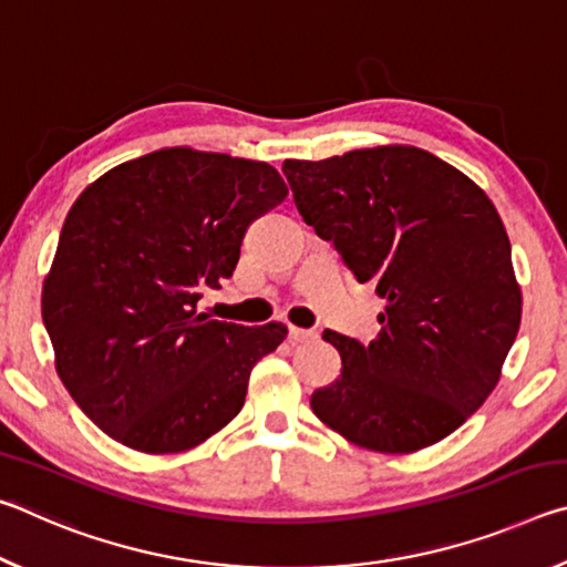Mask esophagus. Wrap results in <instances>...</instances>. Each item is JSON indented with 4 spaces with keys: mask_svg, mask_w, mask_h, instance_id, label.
<instances>
[{
    "mask_svg": "<svg viewBox=\"0 0 567 567\" xmlns=\"http://www.w3.org/2000/svg\"><path fill=\"white\" fill-rule=\"evenodd\" d=\"M318 338V332L315 330H302V328H295V324H290V340L292 342H310Z\"/></svg>",
    "mask_w": 567,
    "mask_h": 567,
    "instance_id": "esophagus-1",
    "label": "esophagus"
}]
</instances>
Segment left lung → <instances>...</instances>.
<instances>
[{
	"instance_id": "left-lung-1",
	"label": "left lung",
	"mask_w": 567,
	"mask_h": 567,
	"mask_svg": "<svg viewBox=\"0 0 567 567\" xmlns=\"http://www.w3.org/2000/svg\"><path fill=\"white\" fill-rule=\"evenodd\" d=\"M282 172L305 223L385 300L372 342L322 332L342 375L312 392V412L378 453L447 437L491 395L520 328L523 297L495 205L417 147L285 159Z\"/></svg>"
}]
</instances>
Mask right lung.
<instances>
[{"label":"right lung","instance_id":"obj_1","mask_svg":"<svg viewBox=\"0 0 567 567\" xmlns=\"http://www.w3.org/2000/svg\"><path fill=\"white\" fill-rule=\"evenodd\" d=\"M285 197L267 162L189 147L124 162L76 197L42 320L56 375L102 433L182 453L243 410L249 372L287 328L209 320L197 300L233 277L249 223Z\"/></svg>","mask_w":567,"mask_h":567}]
</instances>
